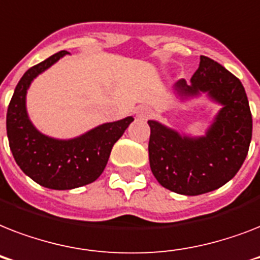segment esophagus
<instances>
[{"label":"esophagus","instance_id":"34e87169","mask_svg":"<svg viewBox=\"0 0 260 260\" xmlns=\"http://www.w3.org/2000/svg\"><path fill=\"white\" fill-rule=\"evenodd\" d=\"M152 109H151L150 106L148 105H142L139 106V108H136V117L142 118V120H146V118H148L150 116H152Z\"/></svg>","mask_w":260,"mask_h":260}]
</instances>
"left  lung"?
Listing matches in <instances>:
<instances>
[{
	"label": "left lung",
	"mask_w": 260,
	"mask_h": 260,
	"mask_svg": "<svg viewBox=\"0 0 260 260\" xmlns=\"http://www.w3.org/2000/svg\"><path fill=\"white\" fill-rule=\"evenodd\" d=\"M181 100L204 93L221 105L204 136L193 138L150 120L148 154L151 171L166 189L198 196L225 185L242 167L252 138V116L242 82L208 56L187 85H174Z\"/></svg>",
	"instance_id": "obj_1"
}]
</instances>
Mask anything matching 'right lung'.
<instances>
[{
  "label": "right lung",
  "instance_id": "add662e5",
  "mask_svg": "<svg viewBox=\"0 0 260 260\" xmlns=\"http://www.w3.org/2000/svg\"><path fill=\"white\" fill-rule=\"evenodd\" d=\"M56 52L30 67L14 89L6 113V134L13 158L36 183L54 190L89 185L102 174L112 147L121 138L134 117L105 122L74 139H55L35 128L26 112V91L39 74L66 56Z\"/></svg>",
  "mask_w": 260,
  "mask_h": 260
}]
</instances>
